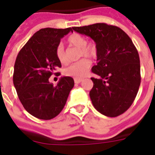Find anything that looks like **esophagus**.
I'll return each instance as SVG.
<instances>
[{"label": "esophagus", "instance_id": "34e87169", "mask_svg": "<svg viewBox=\"0 0 155 155\" xmlns=\"http://www.w3.org/2000/svg\"><path fill=\"white\" fill-rule=\"evenodd\" d=\"M82 79H74V83L75 84H80L81 82H82Z\"/></svg>", "mask_w": 155, "mask_h": 155}]
</instances>
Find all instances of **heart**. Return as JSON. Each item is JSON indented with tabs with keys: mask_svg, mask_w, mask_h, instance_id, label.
Segmentation results:
<instances>
[{
	"mask_svg": "<svg viewBox=\"0 0 155 155\" xmlns=\"http://www.w3.org/2000/svg\"><path fill=\"white\" fill-rule=\"evenodd\" d=\"M67 43L71 46L80 49L79 56L80 57L93 58L96 54V45L94 42H87V40L84 35L74 33L71 35L67 39ZM55 54L57 60L62 64L67 63V59L65 56L64 50L61 44L58 45ZM91 67V61L88 59H81V61L71 64L70 66L64 70V74L66 76L74 78V79H81L87 74L88 71Z\"/></svg>",
	"mask_w": 155,
	"mask_h": 155,
	"instance_id": "obj_1",
	"label": "heart"
}]
</instances>
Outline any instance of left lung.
Listing matches in <instances>:
<instances>
[{"mask_svg": "<svg viewBox=\"0 0 155 155\" xmlns=\"http://www.w3.org/2000/svg\"><path fill=\"white\" fill-rule=\"evenodd\" d=\"M72 28L96 44L97 64L92 72L99 77L91 78L94 85L90 91L94 107L105 116L122 114L133 104L141 81L136 47L130 36L115 25L96 23Z\"/></svg>", "mask_w": 155, "mask_h": 155, "instance_id": "left-lung-1", "label": "left lung"}]
</instances>
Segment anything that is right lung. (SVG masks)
I'll return each instance as SVG.
<instances>
[{"instance_id": "right-lung-1", "label": "right lung", "mask_w": 155, "mask_h": 155, "mask_svg": "<svg viewBox=\"0 0 155 155\" xmlns=\"http://www.w3.org/2000/svg\"><path fill=\"white\" fill-rule=\"evenodd\" d=\"M72 28H44L35 32L17 54L13 83L20 101L28 113L40 120H51L64 107L74 80L61 77L54 86L49 78L61 67L55 50Z\"/></svg>"}]
</instances>
